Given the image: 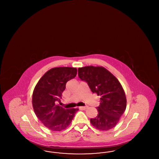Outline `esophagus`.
Masks as SVG:
<instances>
[{"mask_svg": "<svg viewBox=\"0 0 159 159\" xmlns=\"http://www.w3.org/2000/svg\"><path fill=\"white\" fill-rule=\"evenodd\" d=\"M79 108L82 110H86L87 108V107H80Z\"/></svg>", "mask_w": 159, "mask_h": 159, "instance_id": "obj_1", "label": "esophagus"}]
</instances>
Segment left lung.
Returning <instances> with one entry per match:
<instances>
[{
  "instance_id": "1",
  "label": "left lung",
  "mask_w": 159,
  "mask_h": 159,
  "mask_svg": "<svg viewBox=\"0 0 159 159\" xmlns=\"http://www.w3.org/2000/svg\"><path fill=\"white\" fill-rule=\"evenodd\" d=\"M78 76L88 83L92 93L101 97L99 106L97 107L98 114L91 119V124L101 130L114 128L126 108V98L121 84L102 67L91 66L79 68Z\"/></svg>"
}]
</instances>
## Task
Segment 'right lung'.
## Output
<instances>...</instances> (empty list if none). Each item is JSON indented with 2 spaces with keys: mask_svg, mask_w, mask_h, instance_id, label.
I'll return each mask as SVG.
<instances>
[{
  "mask_svg": "<svg viewBox=\"0 0 159 159\" xmlns=\"http://www.w3.org/2000/svg\"><path fill=\"white\" fill-rule=\"evenodd\" d=\"M76 75V68H52L41 77L34 88L32 97L34 111L49 130L60 131L68 127L79 110L78 108L66 109L56 103L60 101L67 82Z\"/></svg>",
  "mask_w": 159,
  "mask_h": 159,
  "instance_id": "add662e5",
  "label": "right lung"
}]
</instances>
